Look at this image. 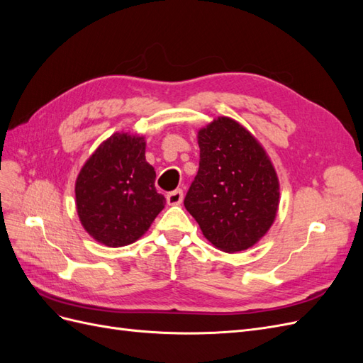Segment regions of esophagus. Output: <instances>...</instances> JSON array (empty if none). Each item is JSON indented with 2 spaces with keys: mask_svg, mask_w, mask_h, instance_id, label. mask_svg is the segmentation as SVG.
Listing matches in <instances>:
<instances>
[{
  "mask_svg": "<svg viewBox=\"0 0 363 363\" xmlns=\"http://www.w3.org/2000/svg\"><path fill=\"white\" fill-rule=\"evenodd\" d=\"M167 201H168V204H171V206L180 204V203L183 201V191H182V189H175V191L169 192V194L167 195Z\"/></svg>",
  "mask_w": 363,
  "mask_h": 363,
  "instance_id": "1",
  "label": "esophagus"
}]
</instances>
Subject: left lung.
<instances>
[{"instance_id":"left-lung-1","label":"left lung","mask_w":363,"mask_h":363,"mask_svg":"<svg viewBox=\"0 0 363 363\" xmlns=\"http://www.w3.org/2000/svg\"><path fill=\"white\" fill-rule=\"evenodd\" d=\"M200 168L184 207L204 238L225 252L244 251L268 233L279 211L277 172L250 131L219 116L199 131Z\"/></svg>"}]
</instances>
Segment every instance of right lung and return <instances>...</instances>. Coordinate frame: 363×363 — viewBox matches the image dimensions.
<instances>
[{"instance_id":"add662e5","label":"right lung","mask_w":363,"mask_h":363,"mask_svg":"<svg viewBox=\"0 0 363 363\" xmlns=\"http://www.w3.org/2000/svg\"><path fill=\"white\" fill-rule=\"evenodd\" d=\"M145 160V138L115 133L86 160L75 182L80 223L107 247L133 244L164 207Z\"/></svg>"}]
</instances>
